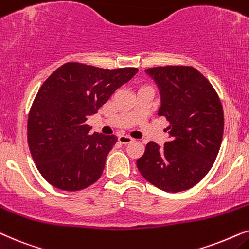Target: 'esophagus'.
Wrapping results in <instances>:
<instances>
[{
    "mask_svg": "<svg viewBox=\"0 0 249 249\" xmlns=\"http://www.w3.org/2000/svg\"><path fill=\"white\" fill-rule=\"evenodd\" d=\"M118 141L121 142L122 144H127V143H131V142L133 141V139L128 137V135H119Z\"/></svg>",
    "mask_w": 249,
    "mask_h": 249,
    "instance_id": "esophagus-1",
    "label": "esophagus"
}]
</instances>
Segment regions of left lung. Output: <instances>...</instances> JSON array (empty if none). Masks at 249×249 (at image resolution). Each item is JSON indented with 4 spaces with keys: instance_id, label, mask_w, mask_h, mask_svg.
Masks as SVG:
<instances>
[{
    "instance_id": "left-lung-1",
    "label": "left lung",
    "mask_w": 249,
    "mask_h": 249,
    "mask_svg": "<svg viewBox=\"0 0 249 249\" xmlns=\"http://www.w3.org/2000/svg\"><path fill=\"white\" fill-rule=\"evenodd\" d=\"M145 71L161 97L159 116L170 122L171 141L145 145L138 170L160 190L180 192L196 185L213 166L223 138V108L213 85L191 66L152 67Z\"/></svg>"
}]
</instances>
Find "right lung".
<instances>
[{
  "mask_svg": "<svg viewBox=\"0 0 249 249\" xmlns=\"http://www.w3.org/2000/svg\"><path fill=\"white\" fill-rule=\"evenodd\" d=\"M138 68L104 69L67 62L46 78L28 114L27 140L42 177L53 187L78 191L101 177L117 138L86 124Z\"/></svg>",
  "mask_w": 249,
  "mask_h": 249,
  "instance_id": "add662e5",
  "label": "right lung"
}]
</instances>
